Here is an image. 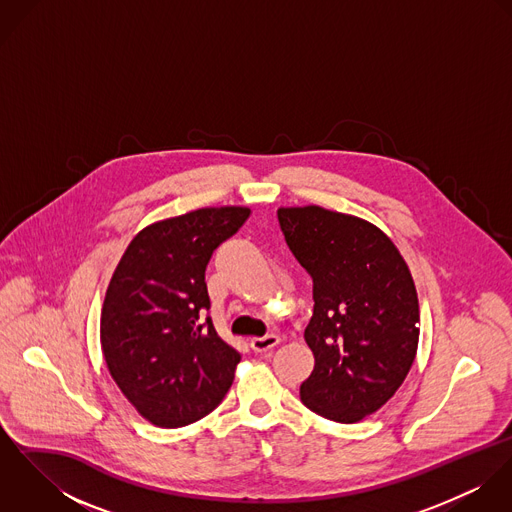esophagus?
I'll return each instance as SVG.
<instances>
[{"instance_id": "34e87169", "label": "esophagus", "mask_w": 512, "mask_h": 512, "mask_svg": "<svg viewBox=\"0 0 512 512\" xmlns=\"http://www.w3.org/2000/svg\"><path fill=\"white\" fill-rule=\"evenodd\" d=\"M276 345H280V337H278V335H266V337L252 339V349H254L256 353L272 351Z\"/></svg>"}]
</instances>
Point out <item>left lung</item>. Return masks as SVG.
Masks as SVG:
<instances>
[{
	"label": "left lung",
	"mask_w": 512,
	"mask_h": 512,
	"mask_svg": "<svg viewBox=\"0 0 512 512\" xmlns=\"http://www.w3.org/2000/svg\"><path fill=\"white\" fill-rule=\"evenodd\" d=\"M280 230L313 282L305 341L315 366L301 402L355 424L384 406L416 359L420 307L390 238L366 220L321 207L278 211Z\"/></svg>",
	"instance_id": "left-lung-1"
}]
</instances>
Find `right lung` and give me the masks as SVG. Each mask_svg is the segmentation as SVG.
Returning <instances> with one entry per match:
<instances>
[{"label": "right lung", "instance_id": "obj_1", "mask_svg": "<svg viewBox=\"0 0 512 512\" xmlns=\"http://www.w3.org/2000/svg\"><path fill=\"white\" fill-rule=\"evenodd\" d=\"M248 217V209L220 207L155 222L130 242L110 280L102 353L124 396L159 428L205 418L234 380L240 353L213 325L205 270Z\"/></svg>", "mask_w": 512, "mask_h": 512}]
</instances>
